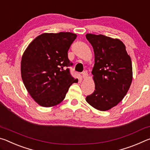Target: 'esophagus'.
Segmentation results:
<instances>
[{"label": "esophagus", "instance_id": "34e87169", "mask_svg": "<svg viewBox=\"0 0 150 150\" xmlns=\"http://www.w3.org/2000/svg\"><path fill=\"white\" fill-rule=\"evenodd\" d=\"M81 75H82V77H83V79L87 78V75H88L87 72L85 71H83L82 73H81Z\"/></svg>", "mask_w": 150, "mask_h": 150}]
</instances>
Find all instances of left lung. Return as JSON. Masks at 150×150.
Returning <instances> with one entry per match:
<instances>
[{"mask_svg": "<svg viewBox=\"0 0 150 150\" xmlns=\"http://www.w3.org/2000/svg\"><path fill=\"white\" fill-rule=\"evenodd\" d=\"M92 45L95 65L92 71L95 90L86 100L96 109L109 110L123 99L132 81L131 58L122 42L102 34H87Z\"/></svg>", "mask_w": 150, "mask_h": 150, "instance_id": "left-lung-1", "label": "left lung"}]
</instances>
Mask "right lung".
I'll use <instances>...</instances> for the list:
<instances>
[{
	"instance_id": "right-lung-1",
	"label": "right lung",
	"mask_w": 150,
	"mask_h": 150,
	"mask_svg": "<svg viewBox=\"0 0 150 150\" xmlns=\"http://www.w3.org/2000/svg\"><path fill=\"white\" fill-rule=\"evenodd\" d=\"M76 38L71 32L44 33L30 43L22 55V81L40 105L50 107L59 104L70 86L78 82L68 68L73 63L67 52Z\"/></svg>"
}]
</instances>
